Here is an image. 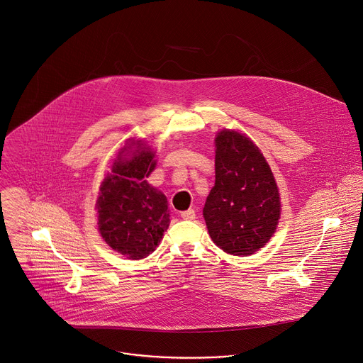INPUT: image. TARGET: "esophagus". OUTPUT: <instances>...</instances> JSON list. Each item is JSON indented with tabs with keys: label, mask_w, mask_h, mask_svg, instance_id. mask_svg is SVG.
Here are the masks:
<instances>
[{
	"label": "esophagus",
	"mask_w": 363,
	"mask_h": 363,
	"mask_svg": "<svg viewBox=\"0 0 363 363\" xmlns=\"http://www.w3.org/2000/svg\"><path fill=\"white\" fill-rule=\"evenodd\" d=\"M181 218L185 220H194L195 219V211L194 209H188L181 212Z\"/></svg>",
	"instance_id": "esophagus-1"
}]
</instances>
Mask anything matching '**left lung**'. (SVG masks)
Wrapping results in <instances>:
<instances>
[{
    "label": "left lung",
    "instance_id": "8db88e82",
    "mask_svg": "<svg viewBox=\"0 0 363 363\" xmlns=\"http://www.w3.org/2000/svg\"><path fill=\"white\" fill-rule=\"evenodd\" d=\"M215 147V185L203 206L208 232L225 252L252 255L271 239L281 216L275 178L248 137L223 130Z\"/></svg>",
    "mask_w": 363,
    "mask_h": 363
}]
</instances>
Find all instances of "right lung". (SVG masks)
I'll return each instance as SVG.
<instances>
[{"instance_id": "add662e5", "label": "right lung", "mask_w": 363, "mask_h": 363, "mask_svg": "<svg viewBox=\"0 0 363 363\" xmlns=\"http://www.w3.org/2000/svg\"><path fill=\"white\" fill-rule=\"evenodd\" d=\"M130 149L135 150L131 155ZM154 158V151L143 147L141 141L124 148L112 165V174L102 181L96 199L102 238L130 259L154 252L169 226L167 196L145 179L155 169Z\"/></svg>"}]
</instances>
